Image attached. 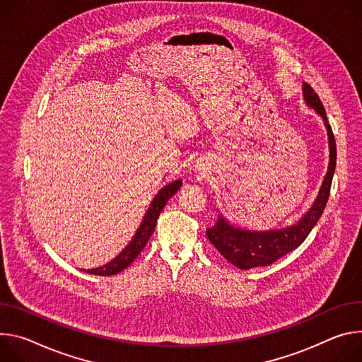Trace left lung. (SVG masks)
Here are the masks:
<instances>
[{
    "label": "left lung",
    "mask_w": 362,
    "mask_h": 362,
    "mask_svg": "<svg viewBox=\"0 0 362 362\" xmlns=\"http://www.w3.org/2000/svg\"><path fill=\"white\" fill-rule=\"evenodd\" d=\"M305 100L309 106L315 107L316 112L324 117L325 125L329 135V148H331V160L329 170L324 180L322 188L319 191L312 209L305 214V217L292 227L286 230H270V231H247L228 226L224 218H218L217 224L207 230V237L211 245L234 266L238 269H253L260 266H269L286 256L292 250L298 249L305 238L309 235L319 217L322 216L325 206L328 203L332 177L337 167V144L331 125L328 124V117L325 107L320 102L317 93L308 83H303Z\"/></svg>",
    "instance_id": "left-lung-1"
}]
</instances>
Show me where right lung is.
Listing matches in <instances>:
<instances>
[{
  "instance_id": "add662e5",
  "label": "right lung",
  "mask_w": 362,
  "mask_h": 362,
  "mask_svg": "<svg viewBox=\"0 0 362 362\" xmlns=\"http://www.w3.org/2000/svg\"><path fill=\"white\" fill-rule=\"evenodd\" d=\"M180 187H181V181L178 180V181H174V182L168 184L167 187H164L156 194L148 213L144 217V221H142L139 230L134 235L132 242L122 252H120L119 256H116L112 262H109L105 266H100V267H96V269H88V270H83V272H86L89 274L112 276V274H117L119 272H122L124 269H127L138 257V255L144 250L145 245L148 243L149 237L152 235V233L155 230L156 220H158L160 211H163V209L165 207L168 199L180 189Z\"/></svg>"
}]
</instances>
